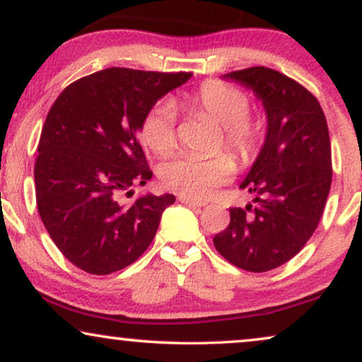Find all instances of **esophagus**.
<instances>
[{"label":"esophagus","mask_w":362,"mask_h":362,"mask_svg":"<svg viewBox=\"0 0 362 362\" xmlns=\"http://www.w3.org/2000/svg\"><path fill=\"white\" fill-rule=\"evenodd\" d=\"M180 201L182 202V204H186V206H189V207H196V209H199V207L206 206L204 202H201V201H194V199H187V197H180Z\"/></svg>","instance_id":"esophagus-1"}]
</instances>
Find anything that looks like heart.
<instances>
[{"label":"heart","instance_id":"b5f03b06","mask_svg":"<svg viewBox=\"0 0 362 362\" xmlns=\"http://www.w3.org/2000/svg\"><path fill=\"white\" fill-rule=\"evenodd\" d=\"M191 113L211 118L221 125V145L234 153L242 165H250L264 141V123L250 115V98L240 88L221 81H207L185 98ZM140 138L158 155H168L177 143L176 115L170 103L148 110L140 125ZM235 163L227 153L212 156L181 155L160 168V180L187 199H204L217 186L234 176Z\"/></svg>","mask_w":362,"mask_h":362}]
</instances>
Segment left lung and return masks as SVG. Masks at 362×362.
Masks as SVG:
<instances>
[{"label":"left lung","mask_w":362,"mask_h":362,"mask_svg":"<svg viewBox=\"0 0 362 362\" xmlns=\"http://www.w3.org/2000/svg\"><path fill=\"white\" fill-rule=\"evenodd\" d=\"M264 103L267 136L242 182L255 206L230 207L214 235L217 252L247 272H269L298 254L318 227L333 168L326 117L318 98L293 78L259 66L226 74Z\"/></svg>","instance_id":"1"}]
</instances>
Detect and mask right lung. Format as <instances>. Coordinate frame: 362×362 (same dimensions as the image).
I'll use <instances>...</instances> for the list:
<instances>
[{
  "label": "right lung",
  "mask_w": 362,
  "mask_h": 362,
  "mask_svg": "<svg viewBox=\"0 0 362 362\" xmlns=\"http://www.w3.org/2000/svg\"><path fill=\"white\" fill-rule=\"evenodd\" d=\"M191 72L110 67L64 88L49 110L34 165L42 224L69 262L92 275L132 265L151 244L173 194H122L153 173L136 132L148 110Z\"/></svg>",
  "instance_id": "right-lung-1"
}]
</instances>
